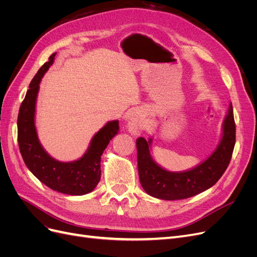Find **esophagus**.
<instances>
[{"label": "esophagus", "mask_w": 257, "mask_h": 257, "mask_svg": "<svg viewBox=\"0 0 257 257\" xmlns=\"http://www.w3.org/2000/svg\"><path fill=\"white\" fill-rule=\"evenodd\" d=\"M144 127H145V123L142 119V116L139 115V113H135L132 115V118L128 122V128L132 133H138L139 131L144 130Z\"/></svg>", "instance_id": "34e87169"}]
</instances>
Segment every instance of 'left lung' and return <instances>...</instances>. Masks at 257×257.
Instances as JSON below:
<instances>
[{"mask_svg": "<svg viewBox=\"0 0 257 257\" xmlns=\"http://www.w3.org/2000/svg\"><path fill=\"white\" fill-rule=\"evenodd\" d=\"M151 139H136L139 180L149 195L160 199L189 198L214 185L226 170L236 143V124L230 104L223 124V137L217 149L197 167L184 173H170L160 167L150 157Z\"/></svg>", "mask_w": 257, "mask_h": 257, "instance_id": "1", "label": "left lung"}]
</instances>
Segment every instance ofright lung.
<instances>
[{
    "label": "right lung",
    "mask_w": 257,
    "mask_h": 257,
    "mask_svg": "<svg viewBox=\"0 0 257 257\" xmlns=\"http://www.w3.org/2000/svg\"><path fill=\"white\" fill-rule=\"evenodd\" d=\"M56 53L38 69L31 81L18 114V145L26 165L38 180L53 191L68 195H84L95 189L100 179V155L110 139L118 134L119 121L108 122L92 138L91 146L81 159L72 163L56 161L41 146L34 125L36 96L44 74L52 64Z\"/></svg>",
    "instance_id": "right-lung-1"
}]
</instances>
